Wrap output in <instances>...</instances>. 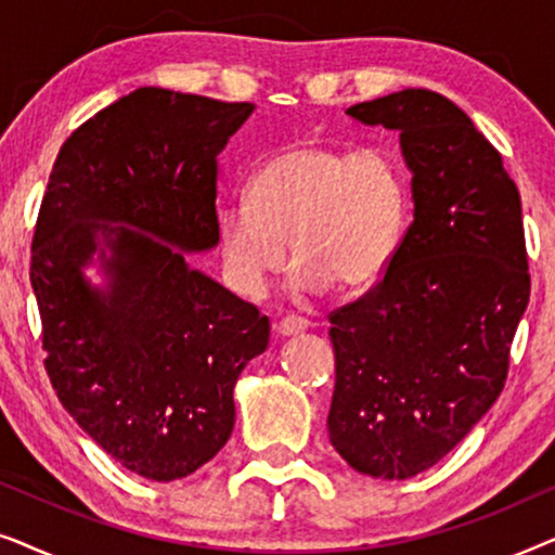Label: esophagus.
Instances as JSON below:
<instances>
[{"mask_svg":"<svg viewBox=\"0 0 555 555\" xmlns=\"http://www.w3.org/2000/svg\"><path fill=\"white\" fill-rule=\"evenodd\" d=\"M275 331H278V336H295V333L308 331V321H302V318H295V315H287L275 325Z\"/></svg>","mask_w":555,"mask_h":555,"instance_id":"1","label":"esophagus"}]
</instances>
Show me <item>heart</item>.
Returning <instances> with one entry per match:
<instances>
[{
  "label": "heart",
  "mask_w": 555,
  "mask_h": 555,
  "mask_svg": "<svg viewBox=\"0 0 555 555\" xmlns=\"http://www.w3.org/2000/svg\"><path fill=\"white\" fill-rule=\"evenodd\" d=\"M406 224V171L391 151L351 154L300 141L264 158L245 202L219 215V253L245 298H260L291 247L298 257L287 280L295 298L321 295L333 283L366 291L391 268Z\"/></svg>",
  "instance_id": "obj_1"
}]
</instances>
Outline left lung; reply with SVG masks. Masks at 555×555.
<instances>
[{
  "mask_svg": "<svg viewBox=\"0 0 555 555\" xmlns=\"http://www.w3.org/2000/svg\"><path fill=\"white\" fill-rule=\"evenodd\" d=\"M346 113L399 131L414 222L386 275L331 313L328 437L359 473L406 480L452 452L503 391L530 298L520 194L495 146L435 90Z\"/></svg>",
  "mask_w": 555,
  "mask_h": 555,
  "instance_id": "obj_1",
  "label": "left lung"
}]
</instances>
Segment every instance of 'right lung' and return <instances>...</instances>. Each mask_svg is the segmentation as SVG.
<instances>
[{"mask_svg": "<svg viewBox=\"0 0 555 555\" xmlns=\"http://www.w3.org/2000/svg\"><path fill=\"white\" fill-rule=\"evenodd\" d=\"M253 111L133 90L63 143L42 196L29 280L44 369L80 429L146 480L222 450L234 384L268 348V318L186 260L219 245L217 156Z\"/></svg>", "mask_w": 555, "mask_h": 555, "instance_id": "add662e5", "label": "right lung"}]
</instances>
